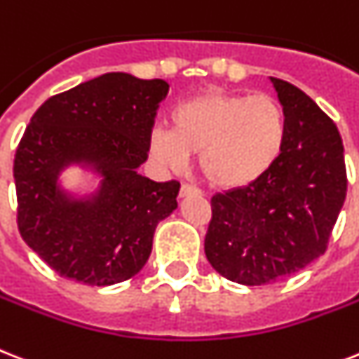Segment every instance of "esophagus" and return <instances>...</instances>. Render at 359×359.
Masks as SVG:
<instances>
[{"label": "esophagus", "instance_id": "obj_1", "mask_svg": "<svg viewBox=\"0 0 359 359\" xmlns=\"http://www.w3.org/2000/svg\"><path fill=\"white\" fill-rule=\"evenodd\" d=\"M201 194H203V191H201V189L194 184L180 186V197H188V195H201Z\"/></svg>", "mask_w": 359, "mask_h": 359}]
</instances>
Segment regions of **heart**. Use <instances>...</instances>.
Masks as SVG:
<instances>
[{"instance_id":"heart-1","label":"heart","mask_w":359,"mask_h":359,"mask_svg":"<svg viewBox=\"0 0 359 359\" xmlns=\"http://www.w3.org/2000/svg\"><path fill=\"white\" fill-rule=\"evenodd\" d=\"M171 129L156 125L149 133L154 158L182 171L191 154L214 186L245 188L269 173L284 153L287 116L269 94L206 92L175 104Z\"/></svg>"}]
</instances>
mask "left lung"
I'll return each mask as SVG.
<instances>
[{
	"label": "left lung",
	"mask_w": 359,
	"mask_h": 359,
	"mask_svg": "<svg viewBox=\"0 0 359 359\" xmlns=\"http://www.w3.org/2000/svg\"><path fill=\"white\" fill-rule=\"evenodd\" d=\"M287 116V140L269 173L215 194L205 238L210 265L243 285H264L325 255L346 195L339 130L316 101L271 77Z\"/></svg>",
	"instance_id": "left-lung-1"
}]
</instances>
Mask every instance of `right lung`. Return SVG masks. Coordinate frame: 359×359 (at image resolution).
Wrapping results in <instances>:
<instances>
[{"instance_id": "1", "label": "right lung", "mask_w": 359, "mask_h": 359, "mask_svg": "<svg viewBox=\"0 0 359 359\" xmlns=\"http://www.w3.org/2000/svg\"><path fill=\"white\" fill-rule=\"evenodd\" d=\"M170 84L114 72L51 95L33 114L14 154L16 223L23 241L69 280H129L153 249L154 229L177 208L179 180L154 182L136 168L149 156V133ZM72 159L105 175L94 203L56 191Z\"/></svg>"}]
</instances>
